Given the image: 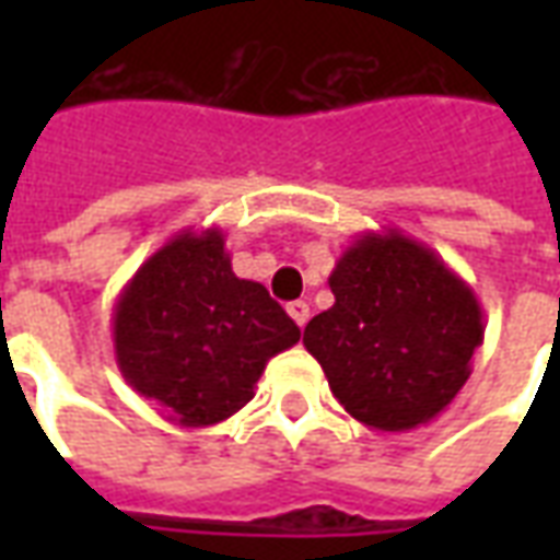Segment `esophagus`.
Here are the masks:
<instances>
[{"mask_svg": "<svg viewBox=\"0 0 560 560\" xmlns=\"http://www.w3.org/2000/svg\"><path fill=\"white\" fill-rule=\"evenodd\" d=\"M288 315H291L293 320H296V327H305V324H308V315H312V312H308V303H303V300H296V303L288 305Z\"/></svg>", "mask_w": 560, "mask_h": 560, "instance_id": "34e87169", "label": "esophagus"}]
</instances>
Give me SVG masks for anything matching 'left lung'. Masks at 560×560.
<instances>
[{
	"instance_id": "left-lung-1",
	"label": "left lung",
	"mask_w": 560,
	"mask_h": 560,
	"mask_svg": "<svg viewBox=\"0 0 560 560\" xmlns=\"http://www.w3.org/2000/svg\"><path fill=\"white\" fill-rule=\"evenodd\" d=\"M329 291L336 303L305 324L303 345L353 420L411 432L456 399L486 324L474 288L429 245L399 228L363 233Z\"/></svg>"
}]
</instances>
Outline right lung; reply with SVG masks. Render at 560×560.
Segmentation results:
<instances>
[{"instance_id": "obj_1", "label": "right lung", "mask_w": 560, "mask_h": 560, "mask_svg": "<svg viewBox=\"0 0 560 560\" xmlns=\"http://www.w3.org/2000/svg\"><path fill=\"white\" fill-rule=\"evenodd\" d=\"M300 341L260 281L240 279L221 228H188L149 255L114 305L116 365L185 429L245 408L267 363Z\"/></svg>"}]
</instances>
